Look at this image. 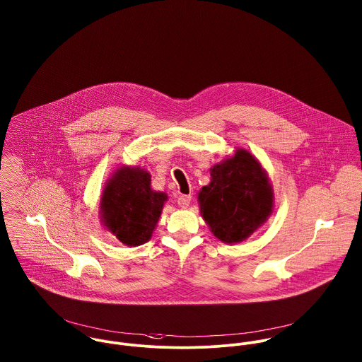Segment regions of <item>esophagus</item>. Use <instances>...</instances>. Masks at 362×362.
Listing matches in <instances>:
<instances>
[{
  "instance_id": "obj_1",
  "label": "esophagus",
  "mask_w": 362,
  "mask_h": 362,
  "mask_svg": "<svg viewBox=\"0 0 362 362\" xmlns=\"http://www.w3.org/2000/svg\"><path fill=\"white\" fill-rule=\"evenodd\" d=\"M190 202H192V196H190V194H182V196L177 197V204H179L182 209L189 207Z\"/></svg>"
}]
</instances>
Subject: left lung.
Instances as JSON below:
<instances>
[{
	"label": "left lung",
	"instance_id": "left-lung-1",
	"mask_svg": "<svg viewBox=\"0 0 362 362\" xmlns=\"http://www.w3.org/2000/svg\"><path fill=\"white\" fill-rule=\"evenodd\" d=\"M200 210L211 232L225 243L252 235L273 211V189L259 160L247 151L211 169V182L199 193Z\"/></svg>",
	"mask_w": 362,
	"mask_h": 362
}]
</instances>
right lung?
<instances>
[{
	"mask_svg": "<svg viewBox=\"0 0 362 362\" xmlns=\"http://www.w3.org/2000/svg\"><path fill=\"white\" fill-rule=\"evenodd\" d=\"M151 175L140 168H120L103 189L100 213L103 225L124 245L148 242L160 217L165 193L149 187Z\"/></svg>",
	"mask_w": 362,
	"mask_h": 362,
	"instance_id": "right-lung-1",
	"label": "right lung"
}]
</instances>
